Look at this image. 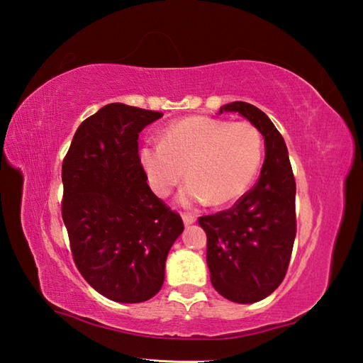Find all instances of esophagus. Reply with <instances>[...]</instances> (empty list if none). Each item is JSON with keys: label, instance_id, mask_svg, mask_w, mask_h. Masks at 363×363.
<instances>
[{"label": "esophagus", "instance_id": "34e87169", "mask_svg": "<svg viewBox=\"0 0 363 363\" xmlns=\"http://www.w3.org/2000/svg\"><path fill=\"white\" fill-rule=\"evenodd\" d=\"M182 221H184V225H186V226L194 225V223L196 221V217H195V215H190V213H182Z\"/></svg>", "mask_w": 363, "mask_h": 363}]
</instances>
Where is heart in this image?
<instances>
[{
  "mask_svg": "<svg viewBox=\"0 0 363 363\" xmlns=\"http://www.w3.org/2000/svg\"><path fill=\"white\" fill-rule=\"evenodd\" d=\"M138 157L156 195H169L187 172L190 182L181 201L221 206L250 189L264 157V140L248 121L195 115L167 126L160 143L145 145Z\"/></svg>",
  "mask_w": 363,
  "mask_h": 363,
  "instance_id": "heart-1",
  "label": "heart"
}]
</instances>
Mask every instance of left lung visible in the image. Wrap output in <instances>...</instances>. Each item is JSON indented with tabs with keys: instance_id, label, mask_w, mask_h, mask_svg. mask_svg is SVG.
I'll return each mask as SVG.
<instances>
[{
	"instance_id": "obj_1",
	"label": "left lung",
	"mask_w": 363,
	"mask_h": 363,
	"mask_svg": "<svg viewBox=\"0 0 363 363\" xmlns=\"http://www.w3.org/2000/svg\"><path fill=\"white\" fill-rule=\"evenodd\" d=\"M238 112L265 138L259 181L228 211L199 217L207 235V267L213 289L233 303L251 304L279 287L296 235L295 195L289 151L282 135L256 106L234 101L220 107Z\"/></svg>"
}]
</instances>
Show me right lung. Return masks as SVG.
Returning <instances> with one entry per match:
<instances>
[{
  "label": "right lung",
  "instance_id": "add662e5",
  "mask_svg": "<svg viewBox=\"0 0 363 363\" xmlns=\"http://www.w3.org/2000/svg\"><path fill=\"white\" fill-rule=\"evenodd\" d=\"M162 115L107 104L81 123L62 164L73 260L91 287L117 303L156 295L168 251L184 230L179 213L146 184L138 157V134Z\"/></svg>",
  "mask_w": 363,
  "mask_h": 363
}]
</instances>
